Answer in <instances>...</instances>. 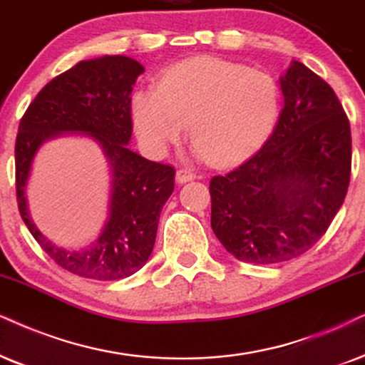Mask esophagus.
<instances>
[{"label":"esophagus","mask_w":365,"mask_h":365,"mask_svg":"<svg viewBox=\"0 0 365 365\" xmlns=\"http://www.w3.org/2000/svg\"><path fill=\"white\" fill-rule=\"evenodd\" d=\"M193 178H195V173L190 172V170H187V168H180V170H177V182H178V183L192 182Z\"/></svg>","instance_id":"obj_1"}]
</instances>
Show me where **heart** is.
Here are the masks:
<instances>
[{"mask_svg": "<svg viewBox=\"0 0 365 365\" xmlns=\"http://www.w3.org/2000/svg\"><path fill=\"white\" fill-rule=\"evenodd\" d=\"M273 77L225 60L197 57L180 62L158 87L131 98V118L143 146L161 155L190 128L195 153L227 165L252 153L278 116Z\"/></svg>", "mask_w": 365, "mask_h": 365, "instance_id": "obj_1", "label": "heart"}]
</instances>
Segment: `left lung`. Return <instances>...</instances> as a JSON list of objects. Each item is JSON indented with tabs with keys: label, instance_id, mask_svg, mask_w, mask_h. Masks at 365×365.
<instances>
[{
	"label": "left lung",
	"instance_id": "obj_1",
	"mask_svg": "<svg viewBox=\"0 0 365 365\" xmlns=\"http://www.w3.org/2000/svg\"><path fill=\"white\" fill-rule=\"evenodd\" d=\"M284 106L264 146L210 180V225L236 259L274 264L315 246L344 204L352 138L342 104L298 60L279 77Z\"/></svg>",
	"mask_w": 365,
	"mask_h": 365
}]
</instances>
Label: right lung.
I'll use <instances>...</instances> for the list:
<instances>
[{
    "mask_svg": "<svg viewBox=\"0 0 365 365\" xmlns=\"http://www.w3.org/2000/svg\"><path fill=\"white\" fill-rule=\"evenodd\" d=\"M140 62L126 55L81 60L38 92L18 128L16 197L23 222L47 255L82 278H128L146 264L153 251L160 214L175 188V170L129 150L131 92ZM66 134L89 137L103 151L111 175L108 217L89 247L67 250L43 237L28 210L26 185L38 150Z\"/></svg>",
    "mask_w": 365,
    "mask_h": 365,
    "instance_id": "right-lung-1",
    "label": "right lung"
}]
</instances>
